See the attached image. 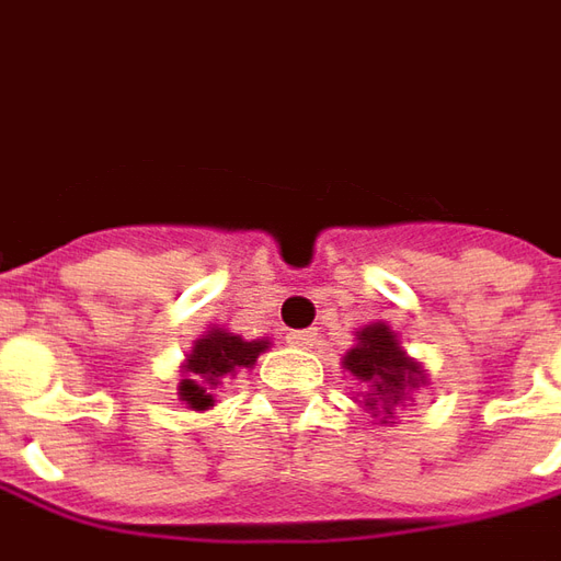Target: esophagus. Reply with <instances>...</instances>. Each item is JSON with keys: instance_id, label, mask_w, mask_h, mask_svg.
I'll return each mask as SVG.
<instances>
[{"instance_id": "esophagus-1", "label": "esophagus", "mask_w": 561, "mask_h": 561, "mask_svg": "<svg viewBox=\"0 0 561 561\" xmlns=\"http://www.w3.org/2000/svg\"><path fill=\"white\" fill-rule=\"evenodd\" d=\"M318 342V332L314 330H299V332H289V345L296 347H311Z\"/></svg>"}]
</instances>
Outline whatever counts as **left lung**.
<instances>
[{
    "mask_svg": "<svg viewBox=\"0 0 561 561\" xmlns=\"http://www.w3.org/2000/svg\"><path fill=\"white\" fill-rule=\"evenodd\" d=\"M345 366L366 385L363 405L376 419H393V405L405 397V388H419L421 369L403 354L385 323H373L357 332V345L345 354Z\"/></svg>",
    "mask_w": 561,
    "mask_h": 561,
    "instance_id": "1",
    "label": "left lung"
}]
</instances>
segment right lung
<instances>
[{"label":"right lung","mask_w":561,"mask_h":561,"mask_svg":"<svg viewBox=\"0 0 561 561\" xmlns=\"http://www.w3.org/2000/svg\"><path fill=\"white\" fill-rule=\"evenodd\" d=\"M268 347V342H243L241 335L226 330H210L204 339L195 342L185 373L180 385V397L192 409H207L214 405V393L226 378L238 376V369H250L256 357Z\"/></svg>","instance_id":"1"}]
</instances>
